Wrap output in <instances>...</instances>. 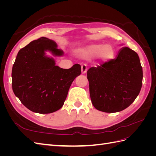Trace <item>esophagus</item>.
I'll use <instances>...</instances> for the list:
<instances>
[{
	"label": "esophagus",
	"instance_id": "34e87169",
	"mask_svg": "<svg viewBox=\"0 0 156 156\" xmlns=\"http://www.w3.org/2000/svg\"><path fill=\"white\" fill-rule=\"evenodd\" d=\"M81 72L82 73H86L87 72V64H83L81 66Z\"/></svg>",
	"mask_w": 156,
	"mask_h": 156
}]
</instances>
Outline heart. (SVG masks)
<instances>
[{
	"label": "heart",
	"mask_w": 156,
	"mask_h": 156,
	"mask_svg": "<svg viewBox=\"0 0 156 156\" xmlns=\"http://www.w3.org/2000/svg\"><path fill=\"white\" fill-rule=\"evenodd\" d=\"M79 53L83 57L92 58L98 56L103 60H108L114 57L115 50L110 45L102 44H93L85 48L80 49Z\"/></svg>",
	"instance_id": "obj_1"
}]
</instances>
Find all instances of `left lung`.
<instances>
[{
	"label": "left lung",
	"mask_w": 156,
	"mask_h": 156,
	"mask_svg": "<svg viewBox=\"0 0 156 156\" xmlns=\"http://www.w3.org/2000/svg\"><path fill=\"white\" fill-rule=\"evenodd\" d=\"M143 68L137 53L122 48L111 59L87 71L92 103L105 112H119L137 97L143 84Z\"/></svg>",
	"instance_id": "obj_1"
}]
</instances>
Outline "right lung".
<instances>
[{"label": "right lung", "mask_w": 156, "mask_h": 156, "mask_svg": "<svg viewBox=\"0 0 156 156\" xmlns=\"http://www.w3.org/2000/svg\"><path fill=\"white\" fill-rule=\"evenodd\" d=\"M53 40L45 37L31 41L18 52L12 68V89L27 108L40 114L58 111L64 105L73 80L81 73L74 64L69 69L55 65L53 58L45 55L49 51L55 56L63 51Z\"/></svg>", "instance_id": "right-lung-1"}]
</instances>
